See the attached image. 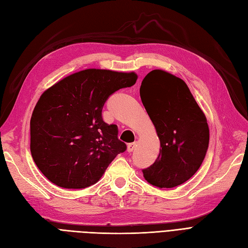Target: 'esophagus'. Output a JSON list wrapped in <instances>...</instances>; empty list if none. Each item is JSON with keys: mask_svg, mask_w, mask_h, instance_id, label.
<instances>
[{"mask_svg": "<svg viewBox=\"0 0 248 248\" xmlns=\"http://www.w3.org/2000/svg\"><path fill=\"white\" fill-rule=\"evenodd\" d=\"M136 142H131V143H129L128 144V148H126V150H128V152L129 153H131V152H133L135 150V148H136Z\"/></svg>", "mask_w": 248, "mask_h": 248, "instance_id": "1", "label": "esophagus"}]
</instances>
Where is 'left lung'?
I'll return each mask as SVG.
<instances>
[{"label":"left lung","mask_w":248,"mask_h":248,"mask_svg":"<svg viewBox=\"0 0 248 248\" xmlns=\"http://www.w3.org/2000/svg\"><path fill=\"white\" fill-rule=\"evenodd\" d=\"M140 98L160 140L157 159L142 170L144 179L159 188L178 186L204 159L209 141L206 117L185 80L160 69L145 75Z\"/></svg>","instance_id":"left-lung-1"}]
</instances>
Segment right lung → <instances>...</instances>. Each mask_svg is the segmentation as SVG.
Listing matches in <instances>:
<instances>
[{
	"mask_svg": "<svg viewBox=\"0 0 248 248\" xmlns=\"http://www.w3.org/2000/svg\"><path fill=\"white\" fill-rule=\"evenodd\" d=\"M137 78L135 72L86 69L41 95L30 119V151L49 181L63 188L88 187L125 151L117 125L106 124L101 110L111 94Z\"/></svg>",
	"mask_w": 248,
	"mask_h": 248,
	"instance_id": "1",
	"label": "right lung"
}]
</instances>
